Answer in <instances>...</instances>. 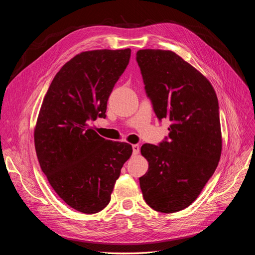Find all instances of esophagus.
<instances>
[{
  "mask_svg": "<svg viewBox=\"0 0 255 255\" xmlns=\"http://www.w3.org/2000/svg\"><path fill=\"white\" fill-rule=\"evenodd\" d=\"M132 148H133V153L135 154V155H137V154L139 153V151H140L139 145H138V144H133Z\"/></svg>",
  "mask_w": 255,
  "mask_h": 255,
  "instance_id": "obj_1",
  "label": "esophagus"
}]
</instances>
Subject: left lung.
<instances>
[{"label": "left lung", "mask_w": 255, "mask_h": 255, "mask_svg": "<svg viewBox=\"0 0 255 255\" xmlns=\"http://www.w3.org/2000/svg\"><path fill=\"white\" fill-rule=\"evenodd\" d=\"M136 59L157 118L171 122L168 140L141 146L149 168L140 188L154 211L175 213L195 201L218 166V99L211 82L172 51L139 50Z\"/></svg>", "instance_id": "8db88e82"}]
</instances>
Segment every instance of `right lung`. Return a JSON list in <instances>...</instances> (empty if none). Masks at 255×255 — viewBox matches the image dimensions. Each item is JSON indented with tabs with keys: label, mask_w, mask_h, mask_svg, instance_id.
I'll use <instances>...</instances> for the list:
<instances>
[{
	"label": "right lung",
	"mask_w": 255,
	"mask_h": 255,
	"mask_svg": "<svg viewBox=\"0 0 255 255\" xmlns=\"http://www.w3.org/2000/svg\"><path fill=\"white\" fill-rule=\"evenodd\" d=\"M130 49L85 51L66 63L53 79L34 129L41 170L58 197L84 214L111 201L132 145L106 140L88 120L104 118L107 100L125 72Z\"/></svg>",
	"instance_id": "1"
}]
</instances>
